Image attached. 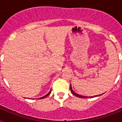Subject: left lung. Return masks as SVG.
Instances as JSON below:
<instances>
[{"mask_svg":"<svg viewBox=\"0 0 122 122\" xmlns=\"http://www.w3.org/2000/svg\"><path fill=\"white\" fill-rule=\"evenodd\" d=\"M70 90H71V93L73 95H74L76 96V97H77L79 98H89V97H86V96H82V95H80L77 94V93H75L74 91H73V90H72V87H71V85H70ZM100 95H96V96H94V97H98V96H100Z\"/></svg>","mask_w":122,"mask_h":122,"instance_id":"obj_1","label":"left lung"}]
</instances>
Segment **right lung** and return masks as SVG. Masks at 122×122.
<instances>
[{
  "instance_id": "1",
  "label": "right lung",
  "mask_w": 122,
  "mask_h": 122,
  "mask_svg": "<svg viewBox=\"0 0 122 122\" xmlns=\"http://www.w3.org/2000/svg\"><path fill=\"white\" fill-rule=\"evenodd\" d=\"M51 90L50 91H49V93H48V94H46V95H45V96H44V97H41V98H40V99H43V98H45V97H47V96H48V95H49V94H50V93H51Z\"/></svg>"
}]
</instances>
